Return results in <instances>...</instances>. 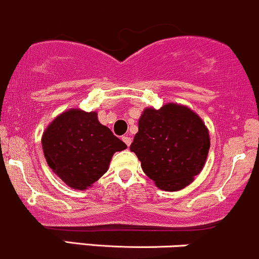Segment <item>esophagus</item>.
Here are the masks:
<instances>
[{
  "mask_svg": "<svg viewBox=\"0 0 259 259\" xmlns=\"http://www.w3.org/2000/svg\"><path fill=\"white\" fill-rule=\"evenodd\" d=\"M122 140H123V142L126 143L127 146H130L131 142H132V138H131L130 136H123V137H122Z\"/></svg>",
  "mask_w": 259,
  "mask_h": 259,
  "instance_id": "34e87169",
  "label": "esophagus"
}]
</instances>
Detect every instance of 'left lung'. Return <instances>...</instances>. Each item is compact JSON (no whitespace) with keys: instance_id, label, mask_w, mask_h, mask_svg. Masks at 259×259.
I'll return each instance as SVG.
<instances>
[{"instance_id":"left-lung-1","label":"left lung","mask_w":259,"mask_h":259,"mask_svg":"<svg viewBox=\"0 0 259 259\" xmlns=\"http://www.w3.org/2000/svg\"><path fill=\"white\" fill-rule=\"evenodd\" d=\"M209 148V130L203 119L178 103L143 109L130 146L143 172L165 191H179L193 183L205 165Z\"/></svg>"}]
</instances>
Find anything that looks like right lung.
<instances>
[{"label":"right lung","mask_w":259,"mask_h":259,"mask_svg":"<svg viewBox=\"0 0 259 259\" xmlns=\"http://www.w3.org/2000/svg\"><path fill=\"white\" fill-rule=\"evenodd\" d=\"M42 151L49 167L69 188L85 190L107 172L114 152L126 143L98 121L97 112L70 108L44 131Z\"/></svg>","instance_id":"right-lung-1"}]
</instances>
